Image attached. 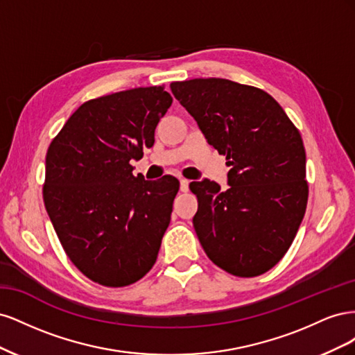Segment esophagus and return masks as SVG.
Instances as JSON below:
<instances>
[{
  "mask_svg": "<svg viewBox=\"0 0 355 355\" xmlns=\"http://www.w3.org/2000/svg\"><path fill=\"white\" fill-rule=\"evenodd\" d=\"M179 182H180V191H182V192H187V191L189 189V180H188V179H184V178H180Z\"/></svg>",
  "mask_w": 355,
  "mask_h": 355,
  "instance_id": "esophagus-1",
  "label": "esophagus"
}]
</instances>
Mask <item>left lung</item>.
Returning a JSON list of instances; mask_svg holds the SVG:
<instances>
[{"mask_svg":"<svg viewBox=\"0 0 355 355\" xmlns=\"http://www.w3.org/2000/svg\"><path fill=\"white\" fill-rule=\"evenodd\" d=\"M170 89L231 166L227 189L209 179L189 185L204 252L232 275L266 272L286 254L305 214L302 137L272 96L252 85L194 78Z\"/></svg>","mask_w":355,"mask_h":355,"instance_id":"8db88e82","label":"left lung"}]
</instances>
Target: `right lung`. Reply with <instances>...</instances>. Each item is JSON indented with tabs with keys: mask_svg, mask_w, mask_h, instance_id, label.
<instances>
[{
	"mask_svg": "<svg viewBox=\"0 0 355 355\" xmlns=\"http://www.w3.org/2000/svg\"><path fill=\"white\" fill-rule=\"evenodd\" d=\"M171 102L164 85L92 99L49 146L46 210L69 259L102 286L132 284L157 261L179 180H145L130 161L154 145Z\"/></svg>",
	"mask_w": 355,
	"mask_h": 355,
	"instance_id": "1",
	"label": "right lung"
}]
</instances>
